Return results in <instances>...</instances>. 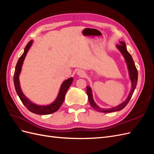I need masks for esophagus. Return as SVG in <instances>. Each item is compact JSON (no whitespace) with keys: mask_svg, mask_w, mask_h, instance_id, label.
Masks as SVG:
<instances>
[{"mask_svg":"<svg viewBox=\"0 0 154 154\" xmlns=\"http://www.w3.org/2000/svg\"><path fill=\"white\" fill-rule=\"evenodd\" d=\"M77 74L81 77H84L85 76L86 73L84 71H83V70H79V71H77Z\"/></svg>","mask_w":154,"mask_h":154,"instance_id":"1","label":"esophagus"}]
</instances>
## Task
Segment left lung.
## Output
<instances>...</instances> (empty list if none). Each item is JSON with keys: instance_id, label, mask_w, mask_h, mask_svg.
Instances as JSON below:
<instances>
[{"instance_id": "left-lung-1", "label": "left lung", "mask_w": 154, "mask_h": 154, "mask_svg": "<svg viewBox=\"0 0 154 154\" xmlns=\"http://www.w3.org/2000/svg\"><path fill=\"white\" fill-rule=\"evenodd\" d=\"M116 48L119 49L121 53L122 54L125 60V62L127 63V66L128 67V73H129V77L132 83L131 91H130L128 97H127V99H126L125 101H123L122 103H121L120 105H118L116 106L112 107V108L105 109L100 108V107L95 103L94 99H93L91 88L89 86H87V94L88 96V101H89V103L92 106L93 109L98 112H104V113L112 112L119 111L124 109L126 106V105L128 103V102L130 98H131V97L132 96L135 88H136L137 85V78H138L137 70L136 67V66H135V63L131 54L128 52V51L127 49V46H126L125 43L124 42L119 41V45H116Z\"/></svg>"}]
</instances>
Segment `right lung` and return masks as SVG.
I'll list each match as a JSON object with an SVG mask.
<instances>
[{
    "label": "right lung",
    "instance_id": "right-lung-1",
    "mask_svg": "<svg viewBox=\"0 0 154 154\" xmlns=\"http://www.w3.org/2000/svg\"><path fill=\"white\" fill-rule=\"evenodd\" d=\"M32 42H33V40H31L30 42H29L28 44L26 45V48L24 49V53L22 54L21 57L18 60L16 67H15V72H14V76H13L14 85H15L16 92L17 93L18 97H20L22 103L24 105V106L30 112H31L34 114H39V115L50 114L55 112H57L60 109V107L61 106L62 104L63 103V102L64 101L65 96H66V94L68 90V88H69L70 86H71V85L72 84V83L73 82V78H70L67 79V80H65L62 83L61 87H60L57 97L52 103H51L48 105H38L31 102L24 94V93H23L22 91L20 85V81H19V75L22 70L23 62H24L26 56L27 52H28L29 49H30L31 46L32 45Z\"/></svg>",
    "mask_w": 154,
    "mask_h": 154
}]
</instances>
